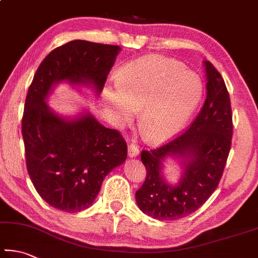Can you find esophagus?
Listing matches in <instances>:
<instances>
[{
	"label": "esophagus",
	"instance_id": "esophagus-1",
	"mask_svg": "<svg viewBox=\"0 0 258 258\" xmlns=\"http://www.w3.org/2000/svg\"><path fill=\"white\" fill-rule=\"evenodd\" d=\"M127 153H128L130 158L138 157L139 153H140V150H139L138 145L137 144H130L128 148H127Z\"/></svg>",
	"mask_w": 258,
	"mask_h": 258
}]
</instances>
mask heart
Listing matches in <instances>:
<instances>
[{"instance_id":"obj_1","label":"heart","mask_w":258,"mask_h":258,"mask_svg":"<svg viewBox=\"0 0 258 258\" xmlns=\"http://www.w3.org/2000/svg\"><path fill=\"white\" fill-rule=\"evenodd\" d=\"M203 95L202 79L181 62L149 55L126 64L107 84L104 104L116 125L130 123L141 109L140 124L152 143H163L185 127Z\"/></svg>"}]
</instances>
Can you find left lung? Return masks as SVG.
<instances>
[{"instance_id":"left-lung-1","label":"left lung","mask_w":258,"mask_h":258,"mask_svg":"<svg viewBox=\"0 0 258 258\" xmlns=\"http://www.w3.org/2000/svg\"><path fill=\"white\" fill-rule=\"evenodd\" d=\"M207 99L190 127L163 147L142 151L147 177L135 199L140 210L158 220H177L207 202L221 179L232 139V114L226 83L209 60H203ZM181 167V179L167 181L164 161Z\"/></svg>"}]
</instances>
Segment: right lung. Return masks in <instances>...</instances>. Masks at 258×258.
I'll list each match as a JSON object with an SVG mask.
<instances>
[{
	"label": "right lung",
	"instance_id": "obj_1",
	"mask_svg": "<svg viewBox=\"0 0 258 258\" xmlns=\"http://www.w3.org/2000/svg\"><path fill=\"white\" fill-rule=\"evenodd\" d=\"M120 50L115 45L70 41L46 56L28 90L22 118L27 170L40 198L59 211L90 208L104 178L126 160L127 145L89 109L63 116L47 100L62 82L99 97Z\"/></svg>",
	"mask_w": 258,
	"mask_h": 258
}]
</instances>
